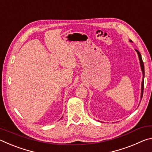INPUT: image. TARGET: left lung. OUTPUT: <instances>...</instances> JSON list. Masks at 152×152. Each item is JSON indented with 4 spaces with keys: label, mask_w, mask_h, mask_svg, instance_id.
<instances>
[{
    "label": "left lung",
    "mask_w": 152,
    "mask_h": 152,
    "mask_svg": "<svg viewBox=\"0 0 152 152\" xmlns=\"http://www.w3.org/2000/svg\"><path fill=\"white\" fill-rule=\"evenodd\" d=\"M129 42H132V41L129 39ZM135 51H136V52H137V55H138L139 60H140V66H141V72H142V74H143V78H142V82H141V98H142V96H143V86H144V76H145V72H144V64H143V62L142 58H141V53H140V51H139L137 50H135Z\"/></svg>",
    "instance_id": "1"
}]
</instances>
